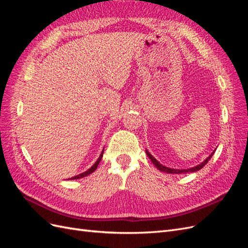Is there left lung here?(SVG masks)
Segmentation results:
<instances>
[{
  "label": "left lung",
  "instance_id": "left-lung-1",
  "mask_svg": "<svg viewBox=\"0 0 248 248\" xmlns=\"http://www.w3.org/2000/svg\"><path fill=\"white\" fill-rule=\"evenodd\" d=\"M214 152H215V150L214 151L209 155V157H207V158L202 161V163H200V164H198V166H196V167H193V168H191V169H187V170H176V169H170V168H168V167H164V166H162V164L159 162V161H157L154 157L149 153V151L148 150H146V153H147V155H148V157L150 159H151V161L153 162V164L154 166L158 169L159 170H161V171H164V172H168V174H184V172H193V171H197V170H201V169H202L204 168L206 164H207V162L210 160V158H211V157L213 156V154H214Z\"/></svg>",
  "mask_w": 248,
  "mask_h": 248
}]
</instances>
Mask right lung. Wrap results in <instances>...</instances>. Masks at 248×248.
<instances>
[{"instance_id":"add662e5","label":"right lung","mask_w":248,"mask_h":248,"mask_svg":"<svg viewBox=\"0 0 248 248\" xmlns=\"http://www.w3.org/2000/svg\"><path fill=\"white\" fill-rule=\"evenodd\" d=\"M103 151H104V149L102 150V152H101V154H100V156L98 157V159L96 160V162L93 164V166L90 168L89 170H87L86 171H84V172H81V174H79V175H77V176H74V177H72V178H70V180H76V179H80V178H84V177H86V176H88V175H90V174H92V172L97 169V167H98V164H99V162H100V160H101V158H102V156H103Z\"/></svg>"}]
</instances>
